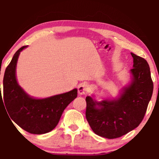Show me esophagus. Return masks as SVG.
Here are the masks:
<instances>
[{
    "mask_svg": "<svg viewBox=\"0 0 159 159\" xmlns=\"http://www.w3.org/2000/svg\"><path fill=\"white\" fill-rule=\"evenodd\" d=\"M89 87H88V84H86L85 83L80 84L78 87V92L80 95H86V94L89 93Z\"/></svg>",
    "mask_w": 159,
    "mask_h": 159,
    "instance_id": "esophagus-1",
    "label": "esophagus"
}]
</instances>
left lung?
Segmentation results:
<instances>
[{
  "label": "left lung",
  "mask_w": 159,
  "mask_h": 159,
  "mask_svg": "<svg viewBox=\"0 0 159 159\" xmlns=\"http://www.w3.org/2000/svg\"><path fill=\"white\" fill-rule=\"evenodd\" d=\"M133 68L131 83L118 99L97 102L86 97L85 116L94 133L102 138L115 139L140 124L152 98L154 84L146 60L131 52Z\"/></svg>",
  "instance_id": "8db88e82"
}]
</instances>
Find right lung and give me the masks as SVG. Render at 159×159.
<instances>
[{"mask_svg": "<svg viewBox=\"0 0 159 159\" xmlns=\"http://www.w3.org/2000/svg\"><path fill=\"white\" fill-rule=\"evenodd\" d=\"M26 47L20 48L15 53L5 69L3 96L2 99L1 93L0 100L3 99L10 118L23 130L31 134H45L57 126L64 110L76 98L77 89L45 99H35L27 95L18 85L15 74L19 55Z\"/></svg>", "mask_w": 159, "mask_h": 159, "instance_id": "add662e5", "label": "right lung"}]
</instances>
